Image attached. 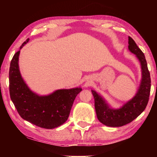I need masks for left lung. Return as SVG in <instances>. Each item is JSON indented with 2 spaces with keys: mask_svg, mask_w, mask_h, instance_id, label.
<instances>
[{
  "mask_svg": "<svg viewBox=\"0 0 157 157\" xmlns=\"http://www.w3.org/2000/svg\"><path fill=\"white\" fill-rule=\"evenodd\" d=\"M128 48L136 55L141 66L142 79L135 96L123 107L111 109L105 100L94 90H91L95 100V109L100 123L109 127H121L131 123L145 110L149 100L151 88L150 74L148 71L145 55L133 39L129 36Z\"/></svg>",
  "mask_w": 157,
  "mask_h": 157,
  "instance_id": "left-lung-1",
  "label": "left lung"
}]
</instances>
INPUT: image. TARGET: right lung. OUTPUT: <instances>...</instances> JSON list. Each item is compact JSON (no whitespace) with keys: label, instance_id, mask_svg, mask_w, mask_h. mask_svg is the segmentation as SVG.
<instances>
[{"label":"right lung","instance_id":"obj_1","mask_svg":"<svg viewBox=\"0 0 157 157\" xmlns=\"http://www.w3.org/2000/svg\"><path fill=\"white\" fill-rule=\"evenodd\" d=\"M30 39L21 45L20 49ZM20 50L14 54L9 71L10 94L18 113L22 118L45 129H54L62 125L70 114L74 100L80 87L59 89L52 94L40 96L31 91L21 77L18 67Z\"/></svg>","mask_w":157,"mask_h":157}]
</instances>
